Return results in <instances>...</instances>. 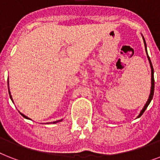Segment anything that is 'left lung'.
<instances>
[{
  "mask_svg": "<svg viewBox=\"0 0 160 160\" xmlns=\"http://www.w3.org/2000/svg\"><path fill=\"white\" fill-rule=\"evenodd\" d=\"M143 37V40H144V46H145V51H146V54H147V57H148V60H149V65H150V68H151V88H150V94H149V99L147 100L146 104L144 105V108L142 109V110L140 111L139 114L138 115L137 118H139V117L141 116L142 114H144V112L145 111V109H147V107L148 105H149V103L151 102L152 99H153V96H154V68H153V65H152V63H151V60L149 59V56L148 55V53H147V46H146V42H145V40H144V36H142Z\"/></svg>",
  "mask_w": 160,
  "mask_h": 160,
  "instance_id": "8db88e82",
  "label": "left lung"
}]
</instances>
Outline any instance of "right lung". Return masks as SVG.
Returning <instances> with one entry per match:
<instances>
[{"label":"right lung","instance_id":"right-lung-1","mask_svg":"<svg viewBox=\"0 0 160 160\" xmlns=\"http://www.w3.org/2000/svg\"><path fill=\"white\" fill-rule=\"evenodd\" d=\"M7 82H8V90H9V95H10V98H11V100H12V102H13V100H12V96H11V92H10V90H9V80H8V81H7ZM20 114H21V115H22V116H23L24 118H25V119H30V118H29V117H27V116H26V115H25V114H22V113H21V112H20ZM62 120H63V119H60V120H56V121H54V122H49V123H46V124H56V123H59V122L62 121Z\"/></svg>","mask_w":160,"mask_h":160}]
</instances>
